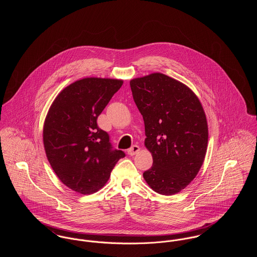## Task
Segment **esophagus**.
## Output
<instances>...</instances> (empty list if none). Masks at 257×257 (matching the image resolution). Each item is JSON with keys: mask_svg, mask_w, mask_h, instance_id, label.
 Segmentation results:
<instances>
[{"mask_svg": "<svg viewBox=\"0 0 257 257\" xmlns=\"http://www.w3.org/2000/svg\"><path fill=\"white\" fill-rule=\"evenodd\" d=\"M140 150H141V148H140L139 146H133V147H131V148L127 150V153L133 156V155L137 154Z\"/></svg>", "mask_w": 257, "mask_h": 257, "instance_id": "esophagus-1", "label": "esophagus"}]
</instances>
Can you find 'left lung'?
Returning a JSON list of instances; mask_svg holds the SVG:
<instances>
[{
    "label": "left lung",
    "mask_w": 257,
    "mask_h": 257,
    "mask_svg": "<svg viewBox=\"0 0 257 257\" xmlns=\"http://www.w3.org/2000/svg\"><path fill=\"white\" fill-rule=\"evenodd\" d=\"M130 85L145 121V146L153 159L144 178L158 194H177L197 176L205 160L209 139L205 110L188 86L165 74L135 78Z\"/></svg>",
    "instance_id": "obj_1"
}]
</instances>
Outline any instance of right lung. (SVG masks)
<instances>
[{
    "label": "right lung",
    "instance_id": "1",
    "mask_svg": "<svg viewBox=\"0 0 257 257\" xmlns=\"http://www.w3.org/2000/svg\"><path fill=\"white\" fill-rule=\"evenodd\" d=\"M123 81L87 77L65 87L54 99L43 124L46 157L59 180L83 195L105 186L116 162L124 157L111 150L109 135L97 118Z\"/></svg>",
    "mask_w": 257,
    "mask_h": 257
}]
</instances>
